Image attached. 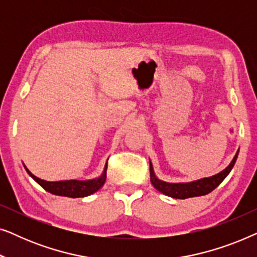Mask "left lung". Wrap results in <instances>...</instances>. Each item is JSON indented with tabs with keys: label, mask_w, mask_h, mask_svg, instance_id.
I'll use <instances>...</instances> for the list:
<instances>
[{
	"label": "left lung",
	"mask_w": 257,
	"mask_h": 257,
	"mask_svg": "<svg viewBox=\"0 0 257 257\" xmlns=\"http://www.w3.org/2000/svg\"><path fill=\"white\" fill-rule=\"evenodd\" d=\"M238 156V151L235 154L233 160L230 161V164L224 168L223 171H221L220 173L208 178H202L198 179V180L189 181V182H167L160 180L154 173L153 165L150 160V175H151V182H152L153 187L158 189L163 194L171 196L174 199H187V198H194V196H201L208 194L215 189L221 182L224 180V178L230 173L231 168L234 167L235 163H236Z\"/></svg>",
	"instance_id": "1"
}]
</instances>
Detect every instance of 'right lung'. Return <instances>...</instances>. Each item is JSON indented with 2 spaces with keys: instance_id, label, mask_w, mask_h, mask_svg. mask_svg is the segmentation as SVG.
<instances>
[{
  "instance_id": "right-lung-1",
  "label": "right lung",
  "mask_w": 257,
  "mask_h": 257,
  "mask_svg": "<svg viewBox=\"0 0 257 257\" xmlns=\"http://www.w3.org/2000/svg\"><path fill=\"white\" fill-rule=\"evenodd\" d=\"M24 168L28 172V174L37 182L41 187H43L45 191L51 193V194L59 196H68V198H84V196L93 194L100 187H103L106 180V170H107V161L105 164L103 173L100 177L90 179V180H62V181H47L43 179H40L31 173L24 165Z\"/></svg>"
}]
</instances>
